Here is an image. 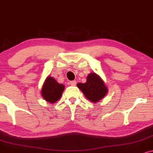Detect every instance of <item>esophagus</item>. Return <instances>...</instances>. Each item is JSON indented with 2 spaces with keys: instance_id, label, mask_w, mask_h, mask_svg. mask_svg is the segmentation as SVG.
I'll list each match as a JSON object with an SVG mask.
<instances>
[{
  "instance_id": "1",
  "label": "esophagus",
  "mask_w": 153,
  "mask_h": 153,
  "mask_svg": "<svg viewBox=\"0 0 153 153\" xmlns=\"http://www.w3.org/2000/svg\"><path fill=\"white\" fill-rule=\"evenodd\" d=\"M70 83H71V85L75 86V85H76V81H75V80H73V81H71V82H70Z\"/></svg>"
}]
</instances>
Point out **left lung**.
Segmentation results:
<instances>
[{
	"instance_id": "left-lung-1",
	"label": "left lung",
	"mask_w": 153,
	"mask_h": 153,
	"mask_svg": "<svg viewBox=\"0 0 153 153\" xmlns=\"http://www.w3.org/2000/svg\"><path fill=\"white\" fill-rule=\"evenodd\" d=\"M77 86L83 93L86 98L95 103L102 100L108 92L103 80L95 73L88 74L86 82H79Z\"/></svg>"
}]
</instances>
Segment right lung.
Returning <instances> with one entry per match:
<instances>
[{"mask_svg": "<svg viewBox=\"0 0 153 153\" xmlns=\"http://www.w3.org/2000/svg\"><path fill=\"white\" fill-rule=\"evenodd\" d=\"M64 89L63 84L58 83L53 77L48 76L41 89L42 97L50 103H55L61 97Z\"/></svg>", "mask_w": 153, "mask_h": 153, "instance_id": "1", "label": "right lung"}]
</instances>
